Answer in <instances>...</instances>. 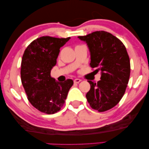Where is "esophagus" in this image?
<instances>
[{
	"instance_id": "obj_1",
	"label": "esophagus",
	"mask_w": 149,
	"mask_h": 149,
	"mask_svg": "<svg viewBox=\"0 0 149 149\" xmlns=\"http://www.w3.org/2000/svg\"><path fill=\"white\" fill-rule=\"evenodd\" d=\"M81 81V80L79 79H75L74 80V83H79Z\"/></svg>"
}]
</instances>
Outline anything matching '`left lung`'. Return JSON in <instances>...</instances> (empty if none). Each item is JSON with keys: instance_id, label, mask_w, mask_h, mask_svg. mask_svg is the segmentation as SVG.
<instances>
[{"instance_id": "left-lung-1", "label": "left lung", "mask_w": 149, "mask_h": 149, "mask_svg": "<svg viewBox=\"0 0 149 149\" xmlns=\"http://www.w3.org/2000/svg\"><path fill=\"white\" fill-rule=\"evenodd\" d=\"M78 38L87 44L90 66L100 72L97 83L88 81L90 90L86 97L91 107L103 112L121 100L127 88L131 65L125 47L116 37L106 31H95Z\"/></svg>"}]
</instances>
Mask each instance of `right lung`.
Listing matches in <instances>:
<instances>
[{"label":"right lung","instance_id":"right-lung-1","mask_svg":"<svg viewBox=\"0 0 149 149\" xmlns=\"http://www.w3.org/2000/svg\"><path fill=\"white\" fill-rule=\"evenodd\" d=\"M70 39L42 36L31 42L24 51L21 63V80L28 100L41 112L54 114L61 109L72 79L58 82L50 76L60 48Z\"/></svg>","mask_w":149,"mask_h":149}]
</instances>
